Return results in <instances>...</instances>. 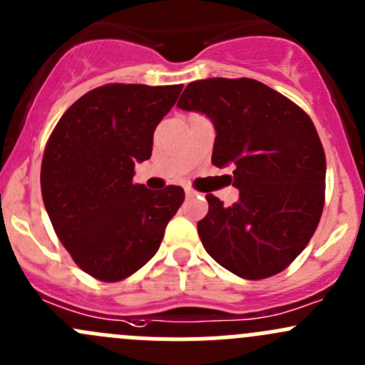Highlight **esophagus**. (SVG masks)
<instances>
[{"mask_svg": "<svg viewBox=\"0 0 365 365\" xmlns=\"http://www.w3.org/2000/svg\"><path fill=\"white\" fill-rule=\"evenodd\" d=\"M185 196H187V197L196 196V190H192V189H190V187H185Z\"/></svg>", "mask_w": 365, "mask_h": 365, "instance_id": "34e87169", "label": "esophagus"}]
</instances>
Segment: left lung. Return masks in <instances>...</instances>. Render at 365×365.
I'll use <instances>...</instances> for the list:
<instances>
[{"instance_id": "8db88e82", "label": "left lung", "mask_w": 365, "mask_h": 365, "mask_svg": "<svg viewBox=\"0 0 365 365\" xmlns=\"http://www.w3.org/2000/svg\"><path fill=\"white\" fill-rule=\"evenodd\" d=\"M215 128L212 164L233 168L237 203L208 194L197 222L206 252L242 279L284 270L305 249L325 203L327 160L314 123L297 104L259 81H194L178 101Z\"/></svg>"}]
</instances>
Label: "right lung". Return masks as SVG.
Listing matches in <instances>:
<instances>
[{
    "label": "right lung",
    "mask_w": 365,
    "mask_h": 365,
    "mask_svg": "<svg viewBox=\"0 0 365 365\" xmlns=\"http://www.w3.org/2000/svg\"><path fill=\"white\" fill-rule=\"evenodd\" d=\"M182 88H95L70 106L47 141L40 169L47 215L77 267L98 281H121L148 263L183 203L182 187L150 190L132 182Z\"/></svg>",
    "instance_id": "obj_1"
}]
</instances>
